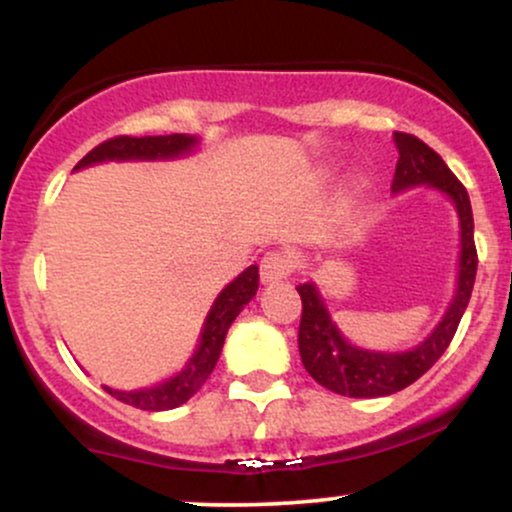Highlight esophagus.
Here are the masks:
<instances>
[{
    "mask_svg": "<svg viewBox=\"0 0 512 512\" xmlns=\"http://www.w3.org/2000/svg\"><path fill=\"white\" fill-rule=\"evenodd\" d=\"M296 255H293L291 250H269L267 255L262 257L260 262V272H262V279L264 281H279V279H286V276L293 274V269H296Z\"/></svg>",
    "mask_w": 512,
    "mask_h": 512,
    "instance_id": "1",
    "label": "esophagus"
}]
</instances>
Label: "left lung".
<instances>
[{
    "label": "left lung",
    "mask_w": 512,
    "mask_h": 512,
    "mask_svg": "<svg viewBox=\"0 0 512 512\" xmlns=\"http://www.w3.org/2000/svg\"><path fill=\"white\" fill-rule=\"evenodd\" d=\"M399 161L392 178V192L407 190L414 185H431L445 192L455 202L462 226L460 252V279L448 313L436 332L414 351L404 354H375L351 346L332 325L330 313L322 305L313 284H301L298 293L303 301L301 327H298V349L305 370L313 375L315 383L344 397H385L409 387L419 380L433 363L443 356L457 325H460L477 276V245H474V216L472 204L464 185L455 173L445 166L431 146L407 132H395Z\"/></svg>",
    "instance_id": "obj_1"
}]
</instances>
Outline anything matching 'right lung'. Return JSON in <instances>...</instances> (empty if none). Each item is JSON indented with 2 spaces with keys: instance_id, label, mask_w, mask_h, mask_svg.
<instances>
[{
  "instance_id": "right-lung-1",
  "label": "right lung",
  "mask_w": 512,
  "mask_h": 512,
  "mask_svg": "<svg viewBox=\"0 0 512 512\" xmlns=\"http://www.w3.org/2000/svg\"><path fill=\"white\" fill-rule=\"evenodd\" d=\"M195 142L197 139L187 137V134H166V137H127V134H122V137L105 139L96 149L88 151L76 163V168H84L101 161H129V158H173L187 154L195 146ZM257 286H260V272L252 264V267L245 269L236 281H231L219 293V298L211 305L207 322H204L202 339H199L195 356L190 358L185 370H180L175 378H170L156 387H149V390L120 392L110 390V387H103V390L115 399H120V402L129 404V407L144 411H166L185 404L192 395H197L199 387L207 383L211 370H214L216 361L221 356L228 327L236 320L240 310L252 301V296L257 293Z\"/></svg>"
}]
</instances>
